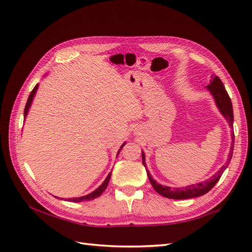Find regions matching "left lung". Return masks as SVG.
I'll return each mask as SVG.
<instances>
[{"mask_svg":"<svg viewBox=\"0 0 252 252\" xmlns=\"http://www.w3.org/2000/svg\"><path fill=\"white\" fill-rule=\"evenodd\" d=\"M208 90L212 94L213 97H215L217 106L219 107L220 111L222 112V114L224 116V118L228 121V123L231 126L233 125V109H232V103L229 95H228V93L225 89V86L223 82L220 81V79L219 77H212L211 79V83L209 85H207ZM231 138H232V146L230 148V152H229V157H228V159L226 164L220 168L213 177L207 181H205L203 183H200V184H194V185H190L184 188H169L167 186H163L161 184H158L154 179H152L151 175L149 174V172L147 171V175L148 179L150 181V184L152 185V187L155 188L156 191L161 194L167 199H172V200H185V199H191V197H196V196H201L205 193H207L209 190H211L215 185L218 183V181L220 180V175L223 174V172L225 171V169L227 168V166L229 165L231 158H232V154H233V146H234V132L231 133ZM142 161H143V165L146 168V164H145V156L144 154H142Z\"/></svg>","mask_w":252,"mask_h":252,"instance_id":"obj_1","label":"left lung"}]
</instances>
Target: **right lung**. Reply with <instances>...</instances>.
Segmentation results:
<instances>
[{"mask_svg":"<svg viewBox=\"0 0 252 252\" xmlns=\"http://www.w3.org/2000/svg\"><path fill=\"white\" fill-rule=\"evenodd\" d=\"M36 89H37V84L34 86V88L32 89V93H30V94H29V96H28V100H27V103H26V106H25V109H24V117L27 116L28 109H29V107H30V105H32V100H33V96H34V94H35ZM124 145H125V144L122 145V147L120 148V151H121L122 148H123ZM120 151L118 152V156H119V154H120ZM110 177H111V172L107 175V178H106V180L104 181L103 184H102L100 187H98L97 189H95L94 192H91L90 194H87V195H85V196H81V197H73V199H68V200H69L70 202H82V201H90V200L95 199V197H98V196H100V195L103 193V191L106 189V187H107L108 183H109V180H110Z\"/></svg>","mask_w":252,"mask_h":252,"instance_id":"1","label":"right lung"}]
</instances>
